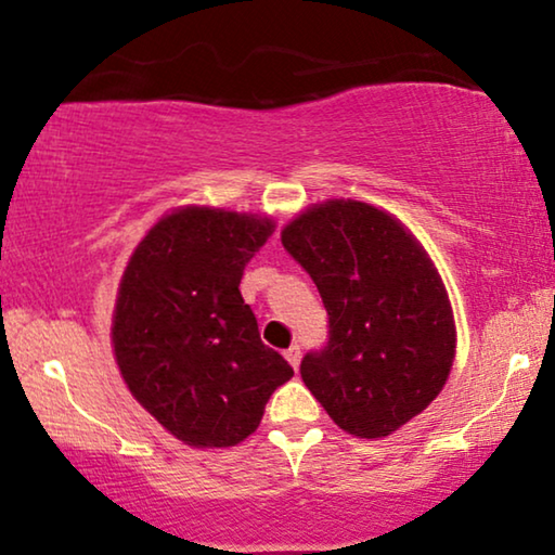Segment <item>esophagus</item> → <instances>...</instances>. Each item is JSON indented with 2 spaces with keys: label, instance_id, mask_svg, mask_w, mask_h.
Returning a JSON list of instances; mask_svg holds the SVG:
<instances>
[{
  "label": "esophagus",
  "instance_id": "esophagus-1",
  "mask_svg": "<svg viewBox=\"0 0 555 555\" xmlns=\"http://www.w3.org/2000/svg\"><path fill=\"white\" fill-rule=\"evenodd\" d=\"M285 359H287V363H291L293 369H298V366H300V346H291V348H287Z\"/></svg>",
  "mask_w": 555,
  "mask_h": 555
}]
</instances>
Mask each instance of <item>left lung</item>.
<instances>
[{"label":"left lung","mask_w":555,"mask_h":555,"mask_svg":"<svg viewBox=\"0 0 555 555\" xmlns=\"http://www.w3.org/2000/svg\"><path fill=\"white\" fill-rule=\"evenodd\" d=\"M313 278L331 340L300 376L348 435L384 439L444 389L457 325L437 264L391 211L359 199L310 204L280 232Z\"/></svg>","instance_id":"left-lung-1"}]
</instances>
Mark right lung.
Here are the masks:
<instances>
[{
    "label": "right lung",
    "mask_w": 555,
    "mask_h": 555,
    "mask_svg": "<svg viewBox=\"0 0 555 555\" xmlns=\"http://www.w3.org/2000/svg\"><path fill=\"white\" fill-rule=\"evenodd\" d=\"M275 232L253 211L186 204L143 234L120 275L111 346L131 397L179 442L234 447L293 369L242 300L245 264Z\"/></svg>",
    "instance_id": "obj_1"
}]
</instances>
